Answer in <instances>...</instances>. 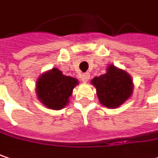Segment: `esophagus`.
Returning a JSON list of instances; mask_svg holds the SVG:
<instances>
[{"label": "esophagus", "instance_id": "esophagus-1", "mask_svg": "<svg viewBox=\"0 0 158 158\" xmlns=\"http://www.w3.org/2000/svg\"><path fill=\"white\" fill-rule=\"evenodd\" d=\"M89 77H90V75H89V73H84L82 76H81V80L83 81V82H88V79H89Z\"/></svg>", "mask_w": 158, "mask_h": 158}]
</instances>
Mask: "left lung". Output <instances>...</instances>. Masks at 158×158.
Here are the masks:
<instances>
[{
    "mask_svg": "<svg viewBox=\"0 0 158 158\" xmlns=\"http://www.w3.org/2000/svg\"><path fill=\"white\" fill-rule=\"evenodd\" d=\"M91 83L97 88L100 103L108 108H116L129 99L133 91L131 77L125 70L110 64L106 73L95 77Z\"/></svg>",
    "mask_w": 158,
    "mask_h": 158,
    "instance_id": "8db88e82",
    "label": "left lung"
}]
</instances>
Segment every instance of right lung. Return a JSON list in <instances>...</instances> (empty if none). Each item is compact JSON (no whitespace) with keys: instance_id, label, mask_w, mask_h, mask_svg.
<instances>
[{"instance_id":"1","label":"right lung","mask_w":158,"mask_h":158,"mask_svg":"<svg viewBox=\"0 0 158 158\" xmlns=\"http://www.w3.org/2000/svg\"><path fill=\"white\" fill-rule=\"evenodd\" d=\"M78 84L77 79L65 76L57 68H52L37 79L36 96L47 108L60 110L67 106L72 90Z\"/></svg>"}]
</instances>
